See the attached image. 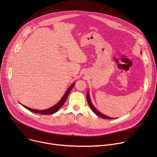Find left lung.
Segmentation results:
<instances>
[{
  "instance_id": "1",
  "label": "left lung",
  "mask_w": 157,
  "mask_h": 157,
  "mask_svg": "<svg viewBox=\"0 0 157 157\" xmlns=\"http://www.w3.org/2000/svg\"><path fill=\"white\" fill-rule=\"evenodd\" d=\"M86 99H87V101L88 102V104L89 105V107H90V108L92 109V110L94 112V113L98 115V116L102 117V119H114V118H112V117H108L107 116H105L103 114H102L101 113H100V112H99L93 105L92 102H91V99H90V97H89V93L87 92V95H86Z\"/></svg>"
}]
</instances>
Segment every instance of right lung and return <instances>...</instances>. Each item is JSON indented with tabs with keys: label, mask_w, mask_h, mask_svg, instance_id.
Returning a JSON list of instances; mask_svg holds the SVG:
<instances>
[{
	"label": "right lung",
	"mask_w": 157,
	"mask_h": 157,
	"mask_svg": "<svg viewBox=\"0 0 157 157\" xmlns=\"http://www.w3.org/2000/svg\"><path fill=\"white\" fill-rule=\"evenodd\" d=\"M75 86V83H73V84H71L70 86V87L68 89V90H67L65 93V94H64V96L62 97V98L60 99V101L56 104H55L54 106L48 109H45V110H36V109H31L30 107H28L25 105H23L25 108H26L27 109H28L29 110L32 112V113H36V114H40L41 115H49V114H54L55 113H56V112L63 106V105L64 104L67 98H68V96L69 94V93H70L71 90L73 89V87H74Z\"/></svg>",
	"instance_id": "add662e5"
}]
</instances>
